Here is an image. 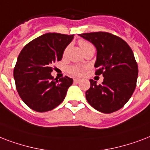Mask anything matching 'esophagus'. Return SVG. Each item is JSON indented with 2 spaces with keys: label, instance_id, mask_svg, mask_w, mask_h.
<instances>
[{
  "label": "esophagus",
  "instance_id": "esophagus-1",
  "mask_svg": "<svg viewBox=\"0 0 150 150\" xmlns=\"http://www.w3.org/2000/svg\"><path fill=\"white\" fill-rule=\"evenodd\" d=\"M80 81H81V80H80V79H74V83H79Z\"/></svg>",
  "mask_w": 150,
  "mask_h": 150
}]
</instances>
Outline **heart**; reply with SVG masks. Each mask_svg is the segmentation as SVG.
I'll return each mask as SVG.
<instances>
[{
	"instance_id": "heart-1",
	"label": "heart",
	"mask_w": 150,
	"mask_h": 150,
	"mask_svg": "<svg viewBox=\"0 0 150 150\" xmlns=\"http://www.w3.org/2000/svg\"><path fill=\"white\" fill-rule=\"evenodd\" d=\"M79 45L80 47L82 49L83 52H84L85 51L88 49H91V48H94L93 45H91V43L88 42L85 40H79ZM67 50H68V47H67L64 51V55H66L67 52ZM83 70H84V68L81 66H78V65H74V66H70V67L68 68V72L69 74L73 75V76H81L82 74H83Z\"/></svg>"
}]
</instances>
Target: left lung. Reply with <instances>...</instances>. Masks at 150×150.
Instances as JSON below:
<instances>
[{
	"mask_svg": "<svg viewBox=\"0 0 150 150\" xmlns=\"http://www.w3.org/2000/svg\"><path fill=\"white\" fill-rule=\"evenodd\" d=\"M92 43L97 50L96 75L103 74V82L90 80L86 91L88 103L103 113H111L124 106L136 87L138 65L130 46L112 33L94 32L79 34Z\"/></svg>",
	"mask_w": 150,
	"mask_h": 150,
	"instance_id": "left-lung-1",
	"label": "left lung"
}]
</instances>
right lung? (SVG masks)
<instances>
[{
  "label": "right lung",
  "mask_w": 150,
  "mask_h": 150,
  "mask_svg": "<svg viewBox=\"0 0 150 150\" xmlns=\"http://www.w3.org/2000/svg\"><path fill=\"white\" fill-rule=\"evenodd\" d=\"M74 35L47 33L31 40L18 54L14 68L16 87L22 100L34 111L47 112L64 100L74 81L51 75L52 64L60 61Z\"/></svg>",
  "instance_id": "add662e5"
}]
</instances>
